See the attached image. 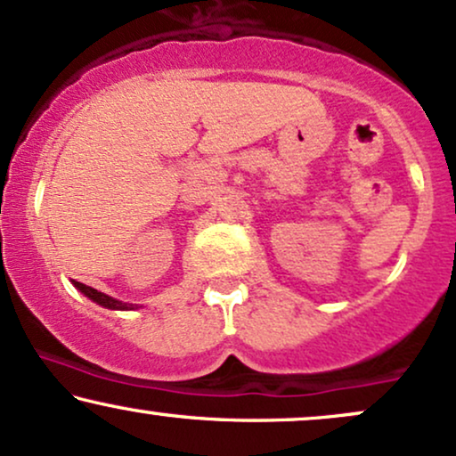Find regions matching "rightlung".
<instances>
[{
    "label": "right lung",
    "instance_id": "right-lung-1",
    "mask_svg": "<svg viewBox=\"0 0 456 456\" xmlns=\"http://www.w3.org/2000/svg\"><path fill=\"white\" fill-rule=\"evenodd\" d=\"M74 287L78 289V290H82V293H85L86 297H91L93 301H97V304L103 305V308H110V310H131V308H134V305L123 304V301L110 297V295H106V293H100V290H97V289L86 287V284H82V282H76L74 281Z\"/></svg>",
    "mask_w": 456,
    "mask_h": 456
}]
</instances>
